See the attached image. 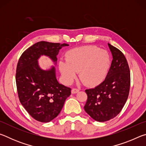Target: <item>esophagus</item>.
Wrapping results in <instances>:
<instances>
[{"label": "esophagus", "instance_id": "34e87169", "mask_svg": "<svg viewBox=\"0 0 146 146\" xmlns=\"http://www.w3.org/2000/svg\"><path fill=\"white\" fill-rule=\"evenodd\" d=\"M79 91V90L77 88H73L72 90H71V93L73 94H75L76 93H78Z\"/></svg>", "mask_w": 146, "mask_h": 146}]
</instances>
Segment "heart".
<instances>
[{
    "instance_id": "obj_1",
    "label": "heart",
    "mask_w": 146,
    "mask_h": 146,
    "mask_svg": "<svg viewBox=\"0 0 146 146\" xmlns=\"http://www.w3.org/2000/svg\"><path fill=\"white\" fill-rule=\"evenodd\" d=\"M66 61L58 62V68L66 84H71L78 72L79 78L88 86H95L105 78L110 66L107 51L94 46H86L69 50Z\"/></svg>"
}]
</instances>
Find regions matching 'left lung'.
<instances>
[{"mask_svg":"<svg viewBox=\"0 0 146 146\" xmlns=\"http://www.w3.org/2000/svg\"><path fill=\"white\" fill-rule=\"evenodd\" d=\"M113 60L105 80L95 88L85 91L88 95L84 110L98 122H106L119 114L129 96L131 77L127 61L122 51L108 44Z\"/></svg>","mask_w":146,"mask_h":146,"instance_id":"left-lung-1","label":"left lung"}]
</instances>
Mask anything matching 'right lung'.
<instances>
[{
  "instance_id": "obj_1",
  "label": "right lung",
  "mask_w": 146,
  "mask_h": 146,
  "mask_svg": "<svg viewBox=\"0 0 146 146\" xmlns=\"http://www.w3.org/2000/svg\"><path fill=\"white\" fill-rule=\"evenodd\" d=\"M67 44L40 41L29 47L20 57L16 70V84L20 102L34 119L49 122L57 117L71 88L58 82L55 70L44 71L38 58L47 55L56 62L59 49Z\"/></svg>"
}]
</instances>
